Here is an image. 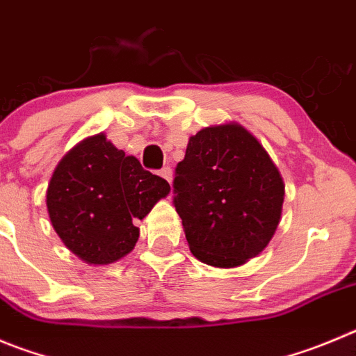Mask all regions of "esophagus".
Returning <instances> with one entry per match:
<instances>
[{"instance_id": "1", "label": "esophagus", "mask_w": 356, "mask_h": 356, "mask_svg": "<svg viewBox=\"0 0 356 356\" xmlns=\"http://www.w3.org/2000/svg\"><path fill=\"white\" fill-rule=\"evenodd\" d=\"M159 175H161L163 179L167 182H172V168L170 167H163L161 170H159Z\"/></svg>"}]
</instances>
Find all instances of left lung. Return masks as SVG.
<instances>
[{
	"label": "left lung",
	"mask_w": 356,
	"mask_h": 356,
	"mask_svg": "<svg viewBox=\"0 0 356 356\" xmlns=\"http://www.w3.org/2000/svg\"><path fill=\"white\" fill-rule=\"evenodd\" d=\"M284 184L260 142L238 124L204 128L175 167L174 205L191 253L214 267L260 254L281 219Z\"/></svg>",
	"instance_id": "left-lung-1"
}]
</instances>
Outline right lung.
I'll return each instance as SVG.
<instances>
[{
  "label": "right lung",
  "instance_id": "right-lung-1",
  "mask_svg": "<svg viewBox=\"0 0 356 356\" xmlns=\"http://www.w3.org/2000/svg\"><path fill=\"white\" fill-rule=\"evenodd\" d=\"M170 184L144 170L103 133L75 145L59 161L47 189L51 223L70 251L88 264L107 265L135 248L144 219Z\"/></svg>",
  "mask_w": 356,
  "mask_h": 356
}]
</instances>
